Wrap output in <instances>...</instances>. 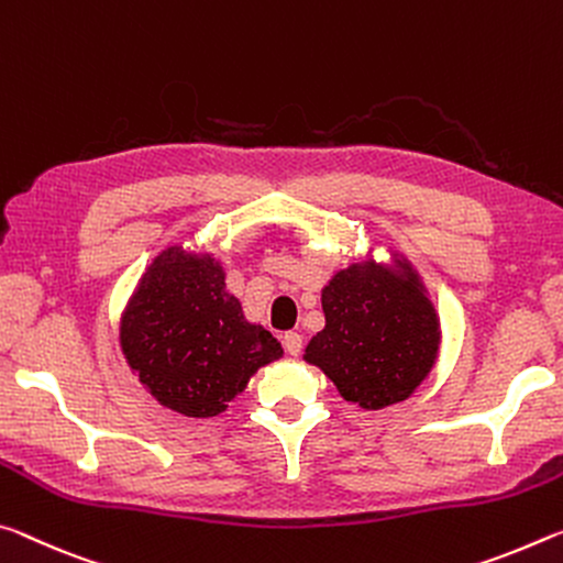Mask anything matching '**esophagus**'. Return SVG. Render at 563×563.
Returning a JSON list of instances; mask_svg holds the SVG:
<instances>
[{
  "mask_svg": "<svg viewBox=\"0 0 563 563\" xmlns=\"http://www.w3.org/2000/svg\"><path fill=\"white\" fill-rule=\"evenodd\" d=\"M301 334H297V331H287V334L282 336V344L284 349H287L289 356H299L301 354Z\"/></svg>",
  "mask_w": 563,
  "mask_h": 563,
  "instance_id": "esophagus-1",
  "label": "esophagus"
}]
</instances>
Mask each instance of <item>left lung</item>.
Listing matches in <instances>:
<instances>
[{
    "mask_svg": "<svg viewBox=\"0 0 563 563\" xmlns=\"http://www.w3.org/2000/svg\"><path fill=\"white\" fill-rule=\"evenodd\" d=\"M399 266L401 276L368 262L339 272L321 291L327 327L303 354L362 409L409 399L437 362V311L409 264Z\"/></svg>",
    "mask_w": 563,
    "mask_h": 563,
    "instance_id": "left-lung-1",
    "label": "left lung"
}]
</instances>
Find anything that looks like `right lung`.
<instances>
[{"instance_id":"1","label":"right lung","mask_w":563,"mask_h":563,"mask_svg":"<svg viewBox=\"0 0 563 563\" xmlns=\"http://www.w3.org/2000/svg\"><path fill=\"white\" fill-rule=\"evenodd\" d=\"M119 342L132 372L162 407L217 417L282 344L249 324L209 254L172 246L152 262L122 317Z\"/></svg>"}]
</instances>
